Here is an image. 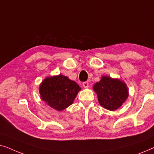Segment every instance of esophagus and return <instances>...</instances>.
I'll list each match as a JSON object with an SVG mask.
<instances>
[{
  "label": "esophagus",
  "mask_w": 154,
  "mask_h": 154,
  "mask_svg": "<svg viewBox=\"0 0 154 154\" xmlns=\"http://www.w3.org/2000/svg\"><path fill=\"white\" fill-rule=\"evenodd\" d=\"M83 85L84 88H88V86H89V83H88V81H85V82H83Z\"/></svg>",
  "instance_id": "34e87169"
}]
</instances>
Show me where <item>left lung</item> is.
I'll list each match as a JSON object with an SVG mask.
<instances>
[{
	"instance_id": "obj_1",
	"label": "left lung",
	"mask_w": 154,
	"mask_h": 154,
	"mask_svg": "<svg viewBox=\"0 0 154 154\" xmlns=\"http://www.w3.org/2000/svg\"><path fill=\"white\" fill-rule=\"evenodd\" d=\"M100 104L104 109L115 111L122 106L128 97L126 84L121 80L104 75L93 86Z\"/></svg>"
}]
</instances>
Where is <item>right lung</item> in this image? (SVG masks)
I'll return each mask as SVG.
<instances>
[{
    "label": "right lung",
    "mask_w": 154,
    "mask_h": 154,
    "mask_svg": "<svg viewBox=\"0 0 154 154\" xmlns=\"http://www.w3.org/2000/svg\"><path fill=\"white\" fill-rule=\"evenodd\" d=\"M81 88L75 81L63 75L47 77L39 87L41 97L57 111H62L73 102Z\"/></svg>",
    "instance_id": "obj_1"
}]
</instances>
